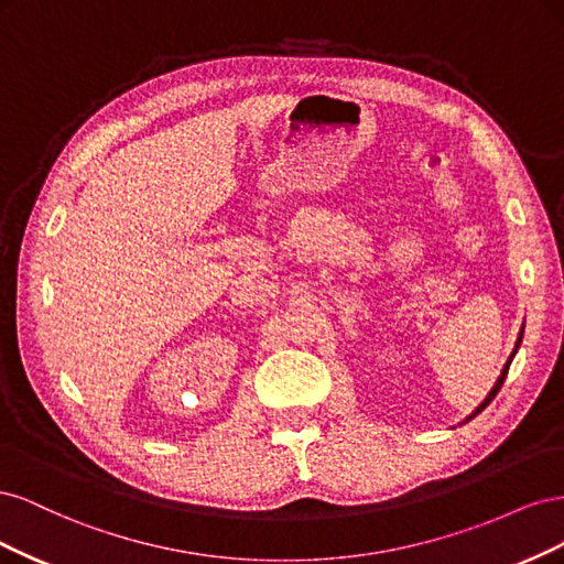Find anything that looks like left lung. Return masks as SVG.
Listing matches in <instances>:
<instances>
[{"label": "left lung", "instance_id": "obj_1", "mask_svg": "<svg viewBox=\"0 0 564 564\" xmlns=\"http://www.w3.org/2000/svg\"><path fill=\"white\" fill-rule=\"evenodd\" d=\"M522 329H524V327H522ZM520 344H522V332H520V336H518V340H516V348H513V352H510V357H508V362H506V367H503V371H501V377L497 379V383H494V388L489 390V395L485 398V402H482L480 406H477V409H475V412H473V414H470V416H468L466 421H470L473 416H477V414H480V412H482V409H485V406H487V404H489V402H491L494 398H497V392L501 390V386H503V381H506V373H508V369H510V362H513V357H516V352H518Z\"/></svg>", "mask_w": 564, "mask_h": 564}]
</instances>
